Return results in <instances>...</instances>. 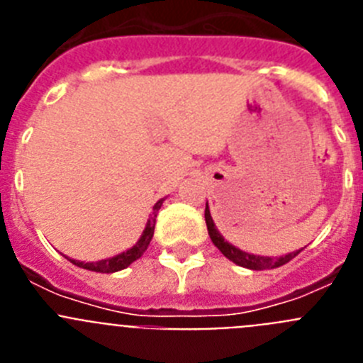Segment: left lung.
Masks as SVG:
<instances>
[{"label":"left lung","instance_id":"left-lung-1","mask_svg":"<svg viewBox=\"0 0 363 363\" xmlns=\"http://www.w3.org/2000/svg\"><path fill=\"white\" fill-rule=\"evenodd\" d=\"M205 223H207V230H209L211 240H213L214 245H216L218 249H220L221 255L225 256V258H229L230 262H234V264H236V265H242V267L252 269V271H265V269L281 267V265H285V264H287V262H291V259H293L294 256H296L298 252L301 251V249H300V251L291 252V255H285V256H281V258L256 256V255H249V252L240 251V249H236V247H234V245L227 243L225 240H223V236H221V234L218 233V229H216V225H214L213 218H211L209 205H205Z\"/></svg>","mask_w":363,"mask_h":363}]
</instances>
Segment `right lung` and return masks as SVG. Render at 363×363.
I'll list each match as a JSON object with an SVG mask.
<instances>
[{"mask_svg": "<svg viewBox=\"0 0 363 363\" xmlns=\"http://www.w3.org/2000/svg\"><path fill=\"white\" fill-rule=\"evenodd\" d=\"M162 203H163V200H160L158 203L152 207V214H150L149 221H147L142 238L138 240V243L133 247V249L121 252V255L114 256V258L101 259V262H92V264H83V262H78V259H70V262H72L74 265H78V267L89 269V271H94V272H116V271H121V269H125V267H129L133 262H136V259L147 251V247H149L150 240H152L154 225H156V216H158V211H160V207H162Z\"/></svg>", "mask_w": 363, "mask_h": 363, "instance_id": "right-lung-1", "label": "right lung"}]
</instances>
